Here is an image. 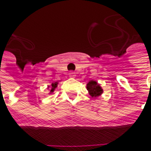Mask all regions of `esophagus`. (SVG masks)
Listing matches in <instances>:
<instances>
[{
  "mask_svg": "<svg viewBox=\"0 0 151 151\" xmlns=\"http://www.w3.org/2000/svg\"><path fill=\"white\" fill-rule=\"evenodd\" d=\"M69 76H70V77H71V78H75V76H76V73L73 72V71H70V72L69 73Z\"/></svg>",
  "mask_w": 151,
  "mask_h": 151,
  "instance_id": "1",
  "label": "esophagus"
}]
</instances>
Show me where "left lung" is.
<instances>
[{
	"mask_svg": "<svg viewBox=\"0 0 151 151\" xmlns=\"http://www.w3.org/2000/svg\"><path fill=\"white\" fill-rule=\"evenodd\" d=\"M86 89L91 97H97V96H101L103 92V89L101 88V86L97 83V81H93V80L90 81L86 84Z\"/></svg>",
	"mask_w": 151,
	"mask_h": 151,
	"instance_id": "obj_1",
	"label": "left lung"
}]
</instances>
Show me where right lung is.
I'll list each match as a JSON object with an SVG mask.
<instances>
[{"mask_svg": "<svg viewBox=\"0 0 151 151\" xmlns=\"http://www.w3.org/2000/svg\"><path fill=\"white\" fill-rule=\"evenodd\" d=\"M58 86V82L56 81V82H53V83H51L50 86H48V89L50 90V94L51 93H53L55 90L56 89V87Z\"/></svg>", "mask_w": 151, "mask_h": 151, "instance_id": "obj_1", "label": "right lung"}]
</instances>
